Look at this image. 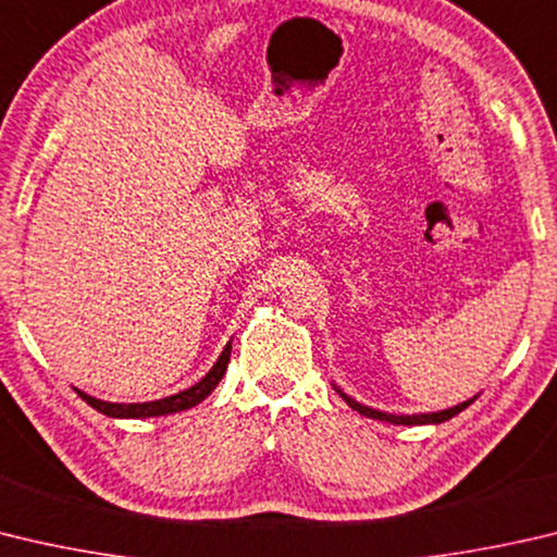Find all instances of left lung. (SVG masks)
I'll use <instances>...</instances> for the list:
<instances>
[{
  "label": "left lung",
  "mask_w": 557,
  "mask_h": 557,
  "mask_svg": "<svg viewBox=\"0 0 557 557\" xmlns=\"http://www.w3.org/2000/svg\"><path fill=\"white\" fill-rule=\"evenodd\" d=\"M333 387H336V384H333ZM336 392L341 394L343 397V401L348 404L350 409H356L358 413H362V417H368V419H377V421H387V423H397V426H423V423H443V421H448V419H453L455 413H460L462 409H468L470 404L478 399V397H472V399H468V401H462V404H458V407H450V409H443V411H431V413H387V411H377V409H372V407H366V404H360V401H356V399H350L348 394H343L338 387H336Z\"/></svg>",
  "instance_id": "left-lung-1"
}]
</instances>
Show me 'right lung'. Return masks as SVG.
Returning a JSON list of instances; mask_svg holds the SVG:
<instances>
[{"mask_svg": "<svg viewBox=\"0 0 557 557\" xmlns=\"http://www.w3.org/2000/svg\"><path fill=\"white\" fill-rule=\"evenodd\" d=\"M231 358V341L226 343V348L221 350L219 360L214 362L205 377H201L197 384H191L189 389H182L177 394H170V397L156 399V401H140V404H116V401H102L97 397H89V394L75 389L79 397H83L89 407L97 409L99 413H107L111 419H148V417H168V413H177L197 407L199 401H205L211 392L216 389V384L221 377L226 375V366Z\"/></svg>", "mask_w": 557, "mask_h": 557, "instance_id": "1", "label": "right lung"}]
</instances>
